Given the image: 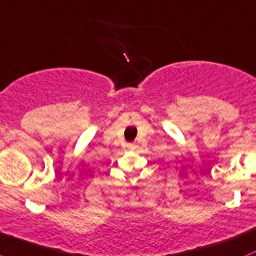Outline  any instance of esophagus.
<instances>
[{
  "label": "esophagus",
  "instance_id": "1",
  "mask_svg": "<svg viewBox=\"0 0 256 256\" xmlns=\"http://www.w3.org/2000/svg\"><path fill=\"white\" fill-rule=\"evenodd\" d=\"M130 148H134V144H130Z\"/></svg>",
  "mask_w": 256,
  "mask_h": 256
}]
</instances>
